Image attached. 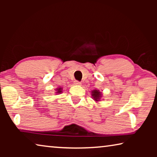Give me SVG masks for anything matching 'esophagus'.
<instances>
[{
  "instance_id": "obj_1",
  "label": "esophagus",
  "mask_w": 157,
  "mask_h": 157,
  "mask_svg": "<svg viewBox=\"0 0 157 157\" xmlns=\"http://www.w3.org/2000/svg\"><path fill=\"white\" fill-rule=\"evenodd\" d=\"M74 84H75V85H80L81 84V82L78 81V80H75V82H74Z\"/></svg>"
}]
</instances>
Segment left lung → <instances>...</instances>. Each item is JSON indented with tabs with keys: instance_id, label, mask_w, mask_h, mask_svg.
Returning <instances> with one entry per match:
<instances>
[{
	"instance_id": "obj_1",
	"label": "left lung",
	"mask_w": 157,
	"mask_h": 157,
	"mask_svg": "<svg viewBox=\"0 0 157 157\" xmlns=\"http://www.w3.org/2000/svg\"><path fill=\"white\" fill-rule=\"evenodd\" d=\"M91 95L95 101H96V102H99L100 100L101 97H102V94H101L100 91H99V90L94 89L91 91Z\"/></svg>"
}]
</instances>
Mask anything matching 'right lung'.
<instances>
[{
	"instance_id": "1",
	"label": "right lung",
	"mask_w": 157,
	"mask_h": 157,
	"mask_svg": "<svg viewBox=\"0 0 157 157\" xmlns=\"http://www.w3.org/2000/svg\"><path fill=\"white\" fill-rule=\"evenodd\" d=\"M55 91H56V92H55L56 94H60V93L62 92V87H59V88H57Z\"/></svg>"
}]
</instances>
